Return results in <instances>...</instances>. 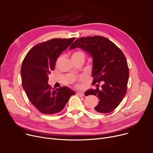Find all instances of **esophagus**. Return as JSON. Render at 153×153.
Wrapping results in <instances>:
<instances>
[{"mask_svg": "<svg viewBox=\"0 0 153 153\" xmlns=\"http://www.w3.org/2000/svg\"><path fill=\"white\" fill-rule=\"evenodd\" d=\"M77 95L79 96V97H84V92H77Z\"/></svg>", "mask_w": 153, "mask_h": 153, "instance_id": "34e87169", "label": "esophagus"}]
</instances>
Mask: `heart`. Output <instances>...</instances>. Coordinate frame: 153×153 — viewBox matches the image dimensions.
Returning <instances> with one entry per match:
<instances>
[{
	"label": "heart",
	"mask_w": 153,
	"mask_h": 153,
	"mask_svg": "<svg viewBox=\"0 0 153 153\" xmlns=\"http://www.w3.org/2000/svg\"><path fill=\"white\" fill-rule=\"evenodd\" d=\"M72 56H83V57H84V53L82 51H78L75 52Z\"/></svg>",
	"instance_id": "obj_1"
}]
</instances>
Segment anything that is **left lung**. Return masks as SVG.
Returning a JSON list of instances; mask_svg holds the SVG:
<instances>
[{
	"mask_svg": "<svg viewBox=\"0 0 153 153\" xmlns=\"http://www.w3.org/2000/svg\"><path fill=\"white\" fill-rule=\"evenodd\" d=\"M76 48L85 51L92 59V83L103 82L100 89H90L85 92V96L94 95L99 99L92 112L110 113L121 103L126 93L129 69L124 54L113 42L100 36L78 38L69 49Z\"/></svg>",
	"mask_w": 153,
	"mask_h": 153,
	"instance_id": "left-lung-1",
	"label": "left lung"
}]
</instances>
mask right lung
<instances>
[{"mask_svg": "<svg viewBox=\"0 0 153 153\" xmlns=\"http://www.w3.org/2000/svg\"><path fill=\"white\" fill-rule=\"evenodd\" d=\"M74 39L54 38L36 45L29 51L22 62L23 89L30 102L43 114L58 113L65 107L71 96L76 94L68 87L53 89L48 84V75L54 69L57 58Z\"/></svg>", "mask_w": 153, "mask_h": 153, "instance_id": "1", "label": "right lung"}]
</instances>
